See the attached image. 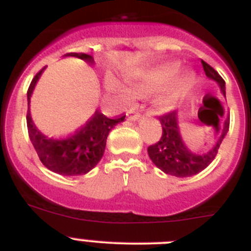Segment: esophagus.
I'll list each match as a JSON object with an SVG mask.
<instances>
[{"instance_id":"34e87169","label":"esophagus","mask_w":251,"mask_h":251,"mask_svg":"<svg viewBox=\"0 0 251 251\" xmlns=\"http://www.w3.org/2000/svg\"><path fill=\"white\" fill-rule=\"evenodd\" d=\"M128 121H136V119L139 118V113L136 112L134 109H129L127 113Z\"/></svg>"}]
</instances>
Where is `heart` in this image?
I'll return each instance as SVG.
<instances>
[{"label": "heart", "instance_id": "obj_1", "mask_svg": "<svg viewBox=\"0 0 251 251\" xmlns=\"http://www.w3.org/2000/svg\"><path fill=\"white\" fill-rule=\"evenodd\" d=\"M179 64L176 61L159 64L146 70H141L130 77L129 88L117 81L110 83V88L124 100H129L132 95L148 97L156 94L154 108L158 112L172 109L179 97L192 83L190 73L178 75Z\"/></svg>", "mask_w": 251, "mask_h": 251}]
</instances>
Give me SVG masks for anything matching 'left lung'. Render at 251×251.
I'll list each match as a JSON object with an SVG mask.
<instances>
[{"label": "left lung", "mask_w": 251, "mask_h": 251, "mask_svg": "<svg viewBox=\"0 0 251 251\" xmlns=\"http://www.w3.org/2000/svg\"><path fill=\"white\" fill-rule=\"evenodd\" d=\"M201 64L206 76L216 81L220 86L221 92L225 94V80L212 66L205 63L203 60H201ZM159 122L162 126V136L158 142L148 147V156L159 170L163 171L165 174L176 177L194 176L205 170L216 157L221 142L225 138L230 126V118L227 117L223 126H220L217 129L216 143L207 152L197 154L192 153L183 145L178 132L176 110L161 115Z\"/></svg>", "instance_id": "left-lung-1"}]
</instances>
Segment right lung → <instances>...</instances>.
I'll return each mask as SVG.
<instances>
[{
    "label": "right lung",
    "mask_w": 251,
    "mask_h": 251,
    "mask_svg": "<svg viewBox=\"0 0 251 251\" xmlns=\"http://www.w3.org/2000/svg\"><path fill=\"white\" fill-rule=\"evenodd\" d=\"M65 56H74L84 60L88 64H94L93 56L81 52H69ZM43 68L34 76L27 90V103H30L31 94L40 75L44 72ZM126 115L122 114L115 118H108L99 110L94 113L92 118L79 128L74 134L66 138H48L40 132L31 119L30 110H27L28 137L34 145L35 151L43 165L55 174L64 176H76L89 172L97 166L103 157L105 150L106 137L119 122H123Z\"/></svg>",
    "instance_id": "add662e5"
}]
</instances>
